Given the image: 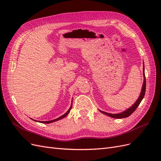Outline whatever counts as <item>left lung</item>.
Wrapping results in <instances>:
<instances>
[{
  "label": "left lung",
  "instance_id": "obj_1",
  "mask_svg": "<svg viewBox=\"0 0 161 161\" xmlns=\"http://www.w3.org/2000/svg\"><path fill=\"white\" fill-rule=\"evenodd\" d=\"M144 64V62H143ZM143 76H144V82H143V85H142V90H141L140 96L138 97V99L136 100V101L133 104V105H131L130 108L127 109L125 111L121 112V113H119V114H109L108 113V112H105L103 111L99 110L100 112H101L102 114H103L105 115H108L111 118H115V119H121V118H127V117L130 116L133 112L136 110V109L138 108V105H140V102L142 101V100L143 99L144 95H145V92H146V77H145V74H144V65L143 66Z\"/></svg>",
  "mask_w": 161,
  "mask_h": 161
}]
</instances>
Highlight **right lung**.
Masks as SVG:
<instances>
[{"mask_svg":"<svg viewBox=\"0 0 161 161\" xmlns=\"http://www.w3.org/2000/svg\"><path fill=\"white\" fill-rule=\"evenodd\" d=\"M72 104L71 103V105H70V108H69V109L68 110L66 113L64 114V115H62V116H60V117H59V118H56V119H53V120H50V121H37V120H35V119H33V121H37V122H40V123H43V124H50V123H52V122H54V121H58V120H60V119H62V118H65V117L69 114V112H70V109H71V108H72Z\"/></svg>","mask_w":161,"mask_h":161,"instance_id":"add662e5","label":"right lung"}]
</instances>
